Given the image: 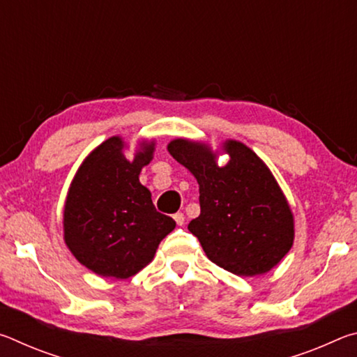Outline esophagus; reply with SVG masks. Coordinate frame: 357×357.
Masks as SVG:
<instances>
[{"instance_id":"1","label":"esophagus","mask_w":357,"mask_h":357,"mask_svg":"<svg viewBox=\"0 0 357 357\" xmlns=\"http://www.w3.org/2000/svg\"><path fill=\"white\" fill-rule=\"evenodd\" d=\"M173 219L176 220V223H178L179 227H181V225H184V220H185V217H184V214H183V213H176V214L173 215Z\"/></svg>"}]
</instances>
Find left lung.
Masks as SVG:
<instances>
[{
	"mask_svg": "<svg viewBox=\"0 0 357 357\" xmlns=\"http://www.w3.org/2000/svg\"><path fill=\"white\" fill-rule=\"evenodd\" d=\"M227 165H217L208 144L176 138L168 153L200 185V215L189 223L211 261L228 273H268L287 255L294 239L289 204L264 162L244 143L227 140Z\"/></svg>",
	"mask_w": 357,
	"mask_h": 357,
	"instance_id": "left-lung-1",
	"label": "left lung"
}]
</instances>
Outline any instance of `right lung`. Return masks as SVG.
Returning a JSON list of instances; mask_svg holds the SVG:
<instances>
[{
	"label": "right lung",
	"mask_w": 357,
	"mask_h": 357,
	"mask_svg": "<svg viewBox=\"0 0 357 357\" xmlns=\"http://www.w3.org/2000/svg\"><path fill=\"white\" fill-rule=\"evenodd\" d=\"M112 137L78 168L64 204V241L78 261L102 277L129 279L151 263L160 241L176 227L157 213L140 172L154 142L142 143L134 160Z\"/></svg>",
	"instance_id": "add662e5"
}]
</instances>
